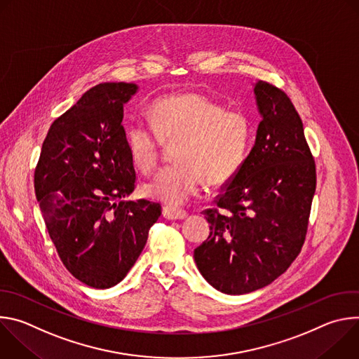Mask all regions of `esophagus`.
Instances as JSON below:
<instances>
[{
  "label": "esophagus",
  "instance_id": "1",
  "mask_svg": "<svg viewBox=\"0 0 359 359\" xmlns=\"http://www.w3.org/2000/svg\"><path fill=\"white\" fill-rule=\"evenodd\" d=\"M163 216L169 220H180L187 217V212L180 208H173V206H165L163 208Z\"/></svg>",
  "mask_w": 359,
  "mask_h": 359
}]
</instances>
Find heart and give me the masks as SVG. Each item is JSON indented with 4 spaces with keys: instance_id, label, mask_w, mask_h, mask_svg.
I'll list each match as a JSON object with an SVG mask.
<instances>
[{
    "instance_id": "b5f03b06",
    "label": "heart",
    "mask_w": 359,
    "mask_h": 359,
    "mask_svg": "<svg viewBox=\"0 0 359 359\" xmlns=\"http://www.w3.org/2000/svg\"><path fill=\"white\" fill-rule=\"evenodd\" d=\"M149 125L133 123L126 144L136 169L156 168L163 144L174 146L172 168L143 184L144 196L177 206L196 196L209 180L226 183L243 168L251 146L250 119L226 111L220 102L196 92L168 95L151 102Z\"/></svg>"
}]
</instances>
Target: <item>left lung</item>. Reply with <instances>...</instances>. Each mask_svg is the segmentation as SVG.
I'll return each mask as SVG.
<instances>
[{
  "label": "left lung",
  "instance_id": "left-lung-1",
  "mask_svg": "<svg viewBox=\"0 0 359 359\" xmlns=\"http://www.w3.org/2000/svg\"><path fill=\"white\" fill-rule=\"evenodd\" d=\"M263 121L243 168L203 215L210 234L194 250L201 276L216 290L238 295L263 288L299 254L317 184L313 153L288 95L259 81Z\"/></svg>",
  "mask_w": 359,
  "mask_h": 359
}]
</instances>
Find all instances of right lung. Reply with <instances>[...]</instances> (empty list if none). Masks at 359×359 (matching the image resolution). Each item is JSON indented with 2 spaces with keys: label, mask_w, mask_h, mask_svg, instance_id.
Wrapping results in <instances>:
<instances>
[{
  "label": "right lung",
  "mask_w": 359,
  "mask_h": 359,
  "mask_svg": "<svg viewBox=\"0 0 359 359\" xmlns=\"http://www.w3.org/2000/svg\"><path fill=\"white\" fill-rule=\"evenodd\" d=\"M135 83L105 82L86 90L50 125L34 173L48 234L65 269L83 284L111 288L136 263L159 203L122 200L136 172L122 126Z\"/></svg>",
  "instance_id": "add662e5"
}]
</instances>
